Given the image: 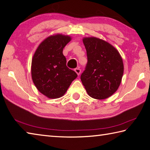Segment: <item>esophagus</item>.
<instances>
[{
  "mask_svg": "<svg viewBox=\"0 0 150 150\" xmlns=\"http://www.w3.org/2000/svg\"><path fill=\"white\" fill-rule=\"evenodd\" d=\"M75 71L76 72V73H77L78 75H79L81 72V70L79 69V68H76V69H75Z\"/></svg>",
  "mask_w": 150,
  "mask_h": 150,
  "instance_id": "1",
  "label": "esophagus"
}]
</instances>
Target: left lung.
Returning a JSON list of instances; mask_svg holds the SVG:
<instances>
[{
  "label": "left lung",
  "instance_id": "left-lung-1",
  "mask_svg": "<svg viewBox=\"0 0 150 150\" xmlns=\"http://www.w3.org/2000/svg\"><path fill=\"white\" fill-rule=\"evenodd\" d=\"M87 63L81 80L88 95L95 99L112 95L120 85L124 65L118 50L107 42L95 37L83 39Z\"/></svg>",
  "mask_w": 150,
  "mask_h": 150
}]
</instances>
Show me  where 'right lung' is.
I'll list each match as a JSON object with an SVG mask.
<instances>
[{"label":"right lung","mask_w":150,"mask_h":150,"mask_svg":"<svg viewBox=\"0 0 150 150\" xmlns=\"http://www.w3.org/2000/svg\"><path fill=\"white\" fill-rule=\"evenodd\" d=\"M71 38L55 34L47 37L38 47L32 60V81L40 93L49 98L64 95L77 77L66 65L63 50Z\"/></svg>","instance_id":"right-lung-1"}]
</instances>
